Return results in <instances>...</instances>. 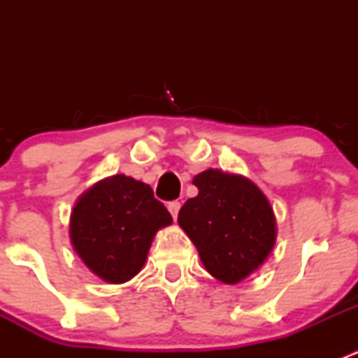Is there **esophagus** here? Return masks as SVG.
Masks as SVG:
<instances>
[{"label":"esophagus","instance_id":"34e87169","mask_svg":"<svg viewBox=\"0 0 358 358\" xmlns=\"http://www.w3.org/2000/svg\"><path fill=\"white\" fill-rule=\"evenodd\" d=\"M180 208H182V204H180L178 201H171V202H169V204H168L169 213H171V216H173V218H175V220H176V216H178Z\"/></svg>","mask_w":358,"mask_h":358}]
</instances>
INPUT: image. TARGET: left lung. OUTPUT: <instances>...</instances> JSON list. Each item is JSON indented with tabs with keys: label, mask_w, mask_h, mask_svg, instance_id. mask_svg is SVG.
Here are the masks:
<instances>
[{
	"label": "left lung",
	"mask_w": 358,
	"mask_h": 358,
	"mask_svg": "<svg viewBox=\"0 0 358 358\" xmlns=\"http://www.w3.org/2000/svg\"><path fill=\"white\" fill-rule=\"evenodd\" d=\"M194 185L199 194L180 209V227L213 277L225 284L241 282L275 244L272 206L255 183L220 169L197 175Z\"/></svg>",
	"instance_id": "left-lung-1"
}]
</instances>
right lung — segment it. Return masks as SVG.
I'll list each match as a JSON object with an SVG mask.
<instances>
[{"label":"right lung","mask_w":358,"mask_h":358,"mask_svg":"<svg viewBox=\"0 0 358 358\" xmlns=\"http://www.w3.org/2000/svg\"><path fill=\"white\" fill-rule=\"evenodd\" d=\"M173 222L147 183L115 175L93 185L76 202L71 241L93 273L110 284L135 277L159 229Z\"/></svg>","instance_id":"add662e5"}]
</instances>
